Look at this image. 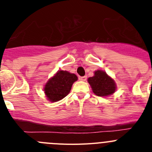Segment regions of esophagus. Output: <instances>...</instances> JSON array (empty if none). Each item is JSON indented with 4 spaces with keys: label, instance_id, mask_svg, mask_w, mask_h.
I'll return each instance as SVG.
<instances>
[{
    "label": "esophagus",
    "instance_id": "1",
    "mask_svg": "<svg viewBox=\"0 0 152 152\" xmlns=\"http://www.w3.org/2000/svg\"><path fill=\"white\" fill-rule=\"evenodd\" d=\"M87 76H83V77H79V79H80L81 81H86V80H87Z\"/></svg>",
    "mask_w": 152,
    "mask_h": 152
}]
</instances>
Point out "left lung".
Segmentation results:
<instances>
[{
  "label": "left lung",
  "mask_w": 152,
  "mask_h": 152,
  "mask_svg": "<svg viewBox=\"0 0 152 152\" xmlns=\"http://www.w3.org/2000/svg\"><path fill=\"white\" fill-rule=\"evenodd\" d=\"M93 93L98 96H107L115 93L116 85L113 79L107 75L105 72L96 71L94 76L88 78Z\"/></svg>",
  "instance_id": "1"
}]
</instances>
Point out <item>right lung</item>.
Here are the masks:
<instances>
[{
	"mask_svg": "<svg viewBox=\"0 0 152 152\" xmlns=\"http://www.w3.org/2000/svg\"><path fill=\"white\" fill-rule=\"evenodd\" d=\"M77 80L75 74L66 71H59L47 81L44 87V93L48 100L58 102L65 98L70 92L72 84Z\"/></svg>",
	"mask_w": 152,
	"mask_h": 152,
	"instance_id": "obj_1",
	"label": "right lung"
}]
</instances>
